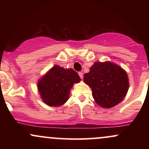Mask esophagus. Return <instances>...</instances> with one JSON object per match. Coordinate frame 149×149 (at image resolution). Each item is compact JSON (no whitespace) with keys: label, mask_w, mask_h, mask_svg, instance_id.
I'll return each mask as SVG.
<instances>
[{"label":"esophagus","mask_w":149,"mask_h":149,"mask_svg":"<svg viewBox=\"0 0 149 149\" xmlns=\"http://www.w3.org/2000/svg\"><path fill=\"white\" fill-rule=\"evenodd\" d=\"M78 75H79V76H80V78H82V79H83V73H82V72H78Z\"/></svg>","instance_id":"esophagus-1"}]
</instances>
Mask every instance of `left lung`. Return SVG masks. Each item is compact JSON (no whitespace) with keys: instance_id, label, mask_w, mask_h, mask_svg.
<instances>
[{"instance_id":"1","label":"left lung","mask_w":149,"mask_h":149,"mask_svg":"<svg viewBox=\"0 0 149 149\" xmlns=\"http://www.w3.org/2000/svg\"><path fill=\"white\" fill-rule=\"evenodd\" d=\"M85 84L92 89V96L101 107L109 109L123 100L129 88L127 73L111 61H97L85 73Z\"/></svg>"}]
</instances>
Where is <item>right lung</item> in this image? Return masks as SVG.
Listing matches in <instances>:
<instances>
[{"label": "right lung", "instance_id": "add662e5", "mask_svg": "<svg viewBox=\"0 0 149 149\" xmlns=\"http://www.w3.org/2000/svg\"><path fill=\"white\" fill-rule=\"evenodd\" d=\"M80 80L74 70L55 65L38 80V90L45 104L59 107L67 102L73 84Z\"/></svg>", "mask_w": 149, "mask_h": 149}]
</instances>
